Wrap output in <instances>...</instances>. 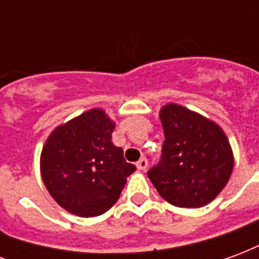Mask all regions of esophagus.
I'll return each mask as SVG.
<instances>
[{"label": "esophagus", "mask_w": 259, "mask_h": 259, "mask_svg": "<svg viewBox=\"0 0 259 259\" xmlns=\"http://www.w3.org/2000/svg\"><path fill=\"white\" fill-rule=\"evenodd\" d=\"M136 166L140 169V170H146L147 166H148V161H147V158H144V157L140 158V159L136 162Z\"/></svg>", "instance_id": "obj_1"}]
</instances>
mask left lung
Segmentation results:
<instances>
[{"mask_svg":"<svg viewBox=\"0 0 259 259\" xmlns=\"http://www.w3.org/2000/svg\"><path fill=\"white\" fill-rule=\"evenodd\" d=\"M165 141L147 176L159 195L180 208L209 204L230 179L233 152L222 127L179 104L161 108Z\"/></svg>","mask_w":259,"mask_h":259,"instance_id":"8db88e82","label":"left lung"}]
</instances>
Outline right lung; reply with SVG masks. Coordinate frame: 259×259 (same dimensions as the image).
<instances>
[{
  "label": "right lung",
  "mask_w": 259,
  "mask_h": 259,
  "mask_svg": "<svg viewBox=\"0 0 259 259\" xmlns=\"http://www.w3.org/2000/svg\"><path fill=\"white\" fill-rule=\"evenodd\" d=\"M115 122L94 108L53 130L42 147L44 185L64 209L98 217L118 201L136 166L112 143Z\"/></svg>",
  "instance_id": "add662e5"
}]
</instances>
